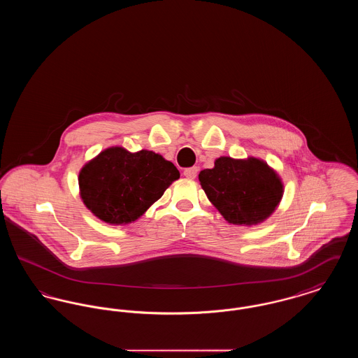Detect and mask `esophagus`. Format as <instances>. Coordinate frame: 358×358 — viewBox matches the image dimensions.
I'll return each instance as SVG.
<instances>
[{
	"label": "esophagus",
	"mask_w": 358,
	"mask_h": 358,
	"mask_svg": "<svg viewBox=\"0 0 358 358\" xmlns=\"http://www.w3.org/2000/svg\"><path fill=\"white\" fill-rule=\"evenodd\" d=\"M197 171H199V168H197V166H193V168H187V169L184 171V176H185L187 178L193 180V178H196V176H197Z\"/></svg>",
	"instance_id": "34e87169"
}]
</instances>
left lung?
Returning <instances> with one entry per match:
<instances>
[{"label": "left lung", "instance_id": "1", "mask_svg": "<svg viewBox=\"0 0 358 358\" xmlns=\"http://www.w3.org/2000/svg\"><path fill=\"white\" fill-rule=\"evenodd\" d=\"M206 197L235 225H256L268 219L283 197L279 174L263 159L220 157L212 169L200 171Z\"/></svg>", "mask_w": 358, "mask_h": 358}]
</instances>
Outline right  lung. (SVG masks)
Listing matches in <instances>:
<instances>
[{
	"instance_id": "obj_1",
	"label": "right lung",
	"mask_w": 358,
	"mask_h": 358,
	"mask_svg": "<svg viewBox=\"0 0 358 358\" xmlns=\"http://www.w3.org/2000/svg\"><path fill=\"white\" fill-rule=\"evenodd\" d=\"M178 178L180 171L161 154L113 146L79 171V190L98 219L124 225L138 220Z\"/></svg>"
}]
</instances>
